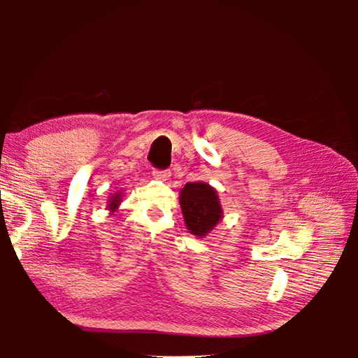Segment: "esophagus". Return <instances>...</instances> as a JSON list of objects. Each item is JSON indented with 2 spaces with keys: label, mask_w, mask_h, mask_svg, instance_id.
Returning a JSON list of instances; mask_svg holds the SVG:
<instances>
[{
  "label": "esophagus",
  "mask_w": 358,
  "mask_h": 358,
  "mask_svg": "<svg viewBox=\"0 0 358 358\" xmlns=\"http://www.w3.org/2000/svg\"><path fill=\"white\" fill-rule=\"evenodd\" d=\"M153 177L157 178V180H169V177H171V171H161V169H155L153 171Z\"/></svg>",
  "instance_id": "34e87169"
}]
</instances>
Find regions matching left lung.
Listing matches in <instances>:
<instances>
[{"label": "left lung", "instance_id": "obj_1", "mask_svg": "<svg viewBox=\"0 0 358 358\" xmlns=\"http://www.w3.org/2000/svg\"><path fill=\"white\" fill-rule=\"evenodd\" d=\"M186 227L197 237L207 235L222 217L217 192L207 183H186L180 192Z\"/></svg>", "mask_w": 358, "mask_h": 358}]
</instances>
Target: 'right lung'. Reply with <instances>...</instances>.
I'll list each match as a JSON object with an SVG mask.
<instances>
[{
  "mask_svg": "<svg viewBox=\"0 0 358 358\" xmlns=\"http://www.w3.org/2000/svg\"><path fill=\"white\" fill-rule=\"evenodd\" d=\"M118 203H120V192H118V194H115V196L112 197L110 203H108V208H110V210H115V208L118 207Z\"/></svg>",
  "mask_w": 358,
  "mask_h": 358,
  "instance_id": "right-lung-1",
  "label": "right lung"
}]
</instances>
